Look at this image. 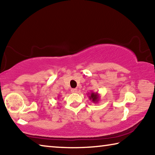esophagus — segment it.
<instances>
[{
	"label": "esophagus",
	"instance_id": "1",
	"mask_svg": "<svg viewBox=\"0 0 155 155\" xmlns=\"http://www.w3.org/2000/svg\"><path fill=\"white\" fill-rule=\"evenodd\" d=\"M71 91H72V93H77L78 90H77V89H72Z\"/></svg>",
	"mask_w": 155,
	"mask_h": 155
}]
</instances>
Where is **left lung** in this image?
Wrapping results in <instances>:
<instances>
[{
    "mask_svg": "<svg viewBox=\"0 0 155 155\" xmlns=\"http://www.w3.org/2000/svg\"><path fill=\"white\" fill-rule=\"evenodd\" d=\"M90 96H89V98H90L91 102H93L94 103H98L100 101V94L98 92H93V91H91Z\"/></svg>",
    "mask_w": 155,
    "mask_h": 155,
    "instance_id": "1",
    "label": "left lung"
}]
</instances>
